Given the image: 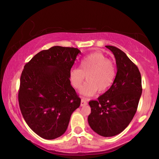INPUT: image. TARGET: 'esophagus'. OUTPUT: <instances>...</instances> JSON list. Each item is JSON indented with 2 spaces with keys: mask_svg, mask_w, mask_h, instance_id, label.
I'll use <instances>...</instances> for the list:
<instances>
[{
  "mask_svg": "<svg viewBox=\"0 0 159 159\" xmlns=\"http://www.w3.org/2000/svg\"><path fill=\"white\" fill-rule=\"evenodd\" d=\"M87 104H88L87 101H86L84 98H82L81 99V101H80V106L84 107V106L87 105Z\"/></svg>",
  "mask_w": 159,
  "mask_h": 159,
  "instance_id": "esophagus-1",
  "label": "esophagus"
}]
</instances>
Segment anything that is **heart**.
I'll use <instances>...</instances> for the list:
<instances>
[{"label": "heart", "mask_w": 159, "mask_h": 159, "mask_svg": "<svg viewBox=\"0 0 159 159\" xmlns=\"http://www.w3.org/2000/svg\"><path fill=\"white\" fill-rule=\"evenodd\" d=\"M86 76V82L80 93L85 97L93 96L99 91L108 90L114 82L115 69L111 61L100 52H93L85 56L80 61L79 68H72L69 71V80L76 89L80 88Z\"/></svg>", "instance_id": "obj_1"}]
</instances>
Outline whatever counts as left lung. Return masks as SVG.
I'll return each mask as SVG.
<instances>
[{"instance_id": "left-lung-1", "label": "left lung", "mask_w": 159, "mask_h": 159, "mask_svg": "<svg viewBox=\"0 0 159 159\" xmlns=\"http://www.w3.org/2000/svg\"><path fill=\"white\" fill-rule=\"evenodd\" d=\"M114 54L117 73L111 88L91 100L88 124L96 133L113 137L121 133L131 122L142 95V78L139 69L125 52L106 45Z\"/></svg>"}]
</instances>
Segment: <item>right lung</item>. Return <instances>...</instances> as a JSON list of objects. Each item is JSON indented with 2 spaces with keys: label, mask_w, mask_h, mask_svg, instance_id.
I'll list each match as a JSON object with an SVG mask.
<instances>
[{
  "label": "right lung",
  "mask_w": 159,
  "mask_h": 159,
  "mask_svg": "<svg viewBox=\"0 0 159 159\" xmlns=\"http://www.w3.org/2000/svg\"><path fill=\"white\" fill-rule=\"evenodd\" d=\"M79 54L78 48L53 46L36 54L24 67L19 104L29 128L42 138L62 135L80 106V99L69 80Z\"/></svg>",
  "instance_id": "1"
}]
</instances>
